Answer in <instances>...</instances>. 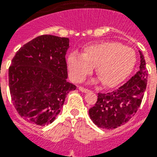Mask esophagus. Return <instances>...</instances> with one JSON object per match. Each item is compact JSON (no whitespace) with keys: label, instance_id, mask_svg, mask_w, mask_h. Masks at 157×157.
<instances>
[{"label":"esophagus","instance_id":"esophagus-1","mask_svg":"<svg viewBox=\"0 0 157 157\" xmlns=\"http://www.w3.org/2000/svg\"><path fill=\"white\" fill-rule=\"evenodd\" d=\"M79 90H80L81 92H83V93H88V92H90V90L84 88V87H81V86H80V87H79Z\"/></svg>","mask_w":157,"mask_h":157}]
</instances>
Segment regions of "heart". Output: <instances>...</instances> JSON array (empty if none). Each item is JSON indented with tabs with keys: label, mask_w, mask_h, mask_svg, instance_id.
I'll return each instance as SVG.
<instances>
[{
	"label": "heart",
	"mask_w": 157,
	"mask_h": 157,
	"mask_svg": "<svg viewBox=\"0 0 157 157\" xmlns=\"http://www.w3.org/2000/svg\"><path fill=\"white\" fill-rule=\"evenodd\" d=\"M136 54L132 48L115 41H102L85 46L82 53L71 52L67 59L69 75L79 82L92 72L104 86H117L129 76L135 66Z\"/></svg>",
	"instance_id": "b5f03b06"
}]
</instances>
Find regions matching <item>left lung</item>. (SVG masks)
Returning a JSON list of instances; mask_svg holds the SVG:
<instances>
[{"mask_svg": "<svg viewBox=\"0 0 157 157\" xmlns=\"http://www.w3.org/2000/svg\"><path fill=\"white\" fill-rule=\"evenodd\" d=\"M139 71L117 90L98 93L95 105L89 110L93 122L99 128L113 129L121 126L136 113L146 90L148 71L142 52Z\"/></svg>", "mask_w": 157, "mask_h": 157, "instance_id": "obj_1", "label": "left lung"}]
</instances>
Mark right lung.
<instances>
[{
	"mask_svg": "<svg viewBox=\"0 0 157 157\" xmlns=\"http://www.w3.org/2000/svg\"><path fill=\"white\" fill-rule=\"evenodd\" d=\"M69 39L52 35L34 38L17 51L9 68L13 104L23 119L44 126L61 111L76 86L67 81L65 55Z\"/></svg>",
	"mask_w": 157,
	"mask_h": 157,
	"instance_id": "obj_1",
	"label": "right lung"
}]
</instances>
